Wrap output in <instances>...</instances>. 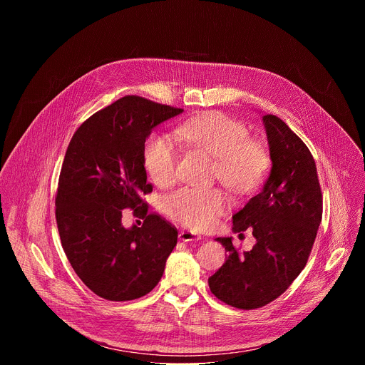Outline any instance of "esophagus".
<instances>
[{
	"label": "esophagus",
	"mask_w": 365,
	"mask_h": 365,
	"mask_svg": "<svg viewBox=\"0 0 365 365\" xmlns=\"http://www.w3.org/2000/svg\"><path fill=\"white\" fill-rule=\"evenodd\" d=\"M179 238H180L182 241H185V242H192V241H200V240H202V237H200L199 234H195V232L186 231V230L180 231Z\"/></svg>",
	"instance_id": "obj_1"
}]
</instances>
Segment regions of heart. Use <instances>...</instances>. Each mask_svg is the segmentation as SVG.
Instances as JSON below:
<instances>
[{
	"label": "heart",
	"mask_w": 365,
	"mask_h": 365,
	"mask_svg": "<svg viewBox=\"0 0 365 365\" xmlns=\"http://www.w3.org/2000/svg\"><path fill=\"white\" fill-rule=\"evenodd\" d=\"M176 137L186 145L215 158L214 176L235 193H250L264 180L270 170V153L263 141L251 138L247 127L222 113H207L180 124ZM144 166L159 186L176 178L179 151L165 135L151 134L143 151ZM228 199L220 189L182 187L168 195L163 210L173 221L205 230L225 212Z\"/></svg>",
	"instance_id": "b5f03b06"
}]
</instances>
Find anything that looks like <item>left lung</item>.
<instances>
[{
  "label": "left lung",
  "instance_id": "8db88e82",
  "mask_svg": "<svg viewBox=\"0 0 365 365\" xmlns=\"http://www.w3.org/2000/svg\"><path fill=\"white\" fill-rule=\"evenodd\" d=\"M263 121L272 173L262 192L232 217V230H251L257 242L241 252L231 238H217L228 257L207 279L221 302L244 310L266 306L287 290L306 266L322 221L314 155L283 120L266 114Z\"/></svg>",
  "mask_w": 365,
  "mask_h": 365
}]
</instances>
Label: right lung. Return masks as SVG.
I'll use <instances>...</instances> for the list:
<instances>
[{
    "mask_svg": "<svg viewBox=\"0 0 365 365\" xmlns=\"http://www.w3.org/2000/svg\"><path fill=\"white\" fill-rule=\"evenodd\" d=\"M182 108L125 95L75 131L63 159L56 222L63 251L78 277L102 299L125 302L151 292L178 244V230L150 212L143 195L153 190L144 169L150 131ZM145 220L125 230L122 210Z\"/></svg>",
    "mask_w": 365,
    "mask_h": 365,
    "instance_id": "add662e5",
    "label": "right lung"
}]
</instances>
